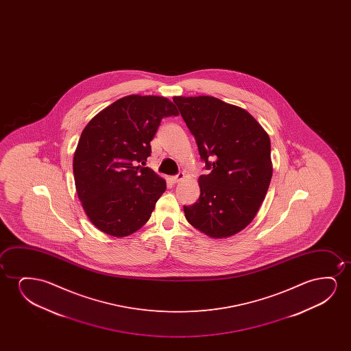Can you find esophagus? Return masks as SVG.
Here are the masks:
<instances>
[{
	"label": "esophagus",
	"instance_id": "esophagus-1",
	"mask_svg": "<svg viewBox=\"0 0 351 351\" xmlns=\"http://www.w3.org/2000/svg\"><path fill=\"white\" fill-rule=\"evenodd\" d=\"M183 178H184V173H178V175H175L173 178H170V181L173 183H178V181H181Z\"/></svg>",
	"mask_w": 351,
	"mask_h": 351
}]
</instances>
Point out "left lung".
I'll return each mask as SVG.
<instances>
[{"mask_svg": "<svg viewBox=\"0 0 351 351\" xmlns=\"http://www.w3.org/2000/svg\"><path fill=\"white\" fill-rule=\"evenodd\" d=\"M173 101L208 170L199 178L197 202L183 206L184 216L210 237L235 235L253 221L269 189V135L245 109L215 97H173Z\"/></svg>", "mask_w": 351, "mask_h": 351, "instance_id": "8db88e82", "label": "left lung"}]
</instances>
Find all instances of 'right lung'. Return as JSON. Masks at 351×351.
<instances>
[{
    "instance_id": "1",
    "label": "right lung",
    "mask_w": 351,
    "mask_h": 351,
    "mask_svg": "<svg viewBox=\"0 0 351 351\" xmlns=\"http://www.w3.org/2000/svg\"><path fill=\"white\" fill-rule=\"evenodd\" d=\"M178 115L173 103L130 95L114 101L82 130L73 159L77 197L92 224L123 237L149 221L165 181L144 168L163 117Z\"/></svg>"
}]
</instances>
